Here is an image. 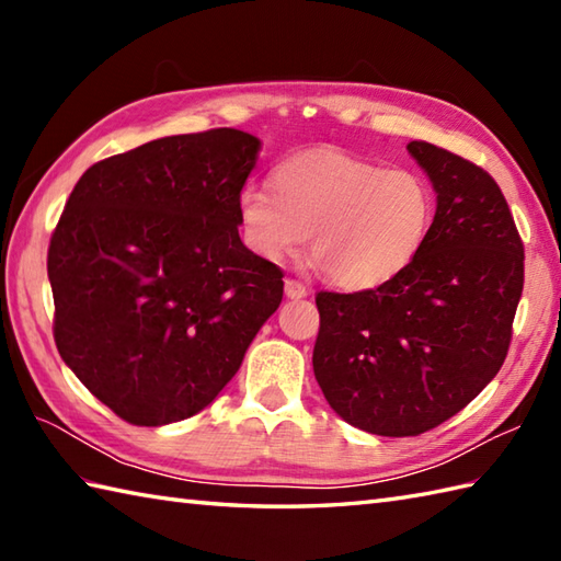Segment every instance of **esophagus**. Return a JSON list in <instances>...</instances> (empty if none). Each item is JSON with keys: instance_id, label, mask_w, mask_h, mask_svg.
I'll list each match as a JSON object with an SVG mask.
<instances>
[{"instance_id": "34e87169", "label": "esophagus", "mask_w": 561, "mask_h": 561, "mask_svg": "<svg viewBox=\"0 0 561 561\" xmlns=\"http://www.w3.org/2000/svg\"><path fill=\"white\" fill-rule=\"evenodd\" d=\"M284 294H287V299H304V296H308V289L299 279H287L284 282Z\"/></svg>"}]
</instances>
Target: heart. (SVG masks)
Returning <instances> with one entry per match:
<instances>
[{
  "label": "heart",
  "mask_w": 561,
  "mask_h": 561,
  "mask_svg": "<svg viewBox=\"0 0 561 561\" xmlns=\"http://www.w3.org/2000/svg\"><path fill=\"white\" fill-rule=\"evenodd\" d=\"M236 214L250 253L277 262L311 241L316 265L335 287L368 291L422 253L436 199L416 171L325 149L282 161L272 187L243 185Z\"/></svg>",
  "instance_id": "b5f03b06"
}]
</instances>
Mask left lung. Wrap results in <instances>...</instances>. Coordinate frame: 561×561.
I'll return each mask as SVG.
<instances>
[{
  "instance_id": "obj_1",
  "label": "left lung",
  "mask_w": 561,
  "mask_h": 561,
  "mask_svg": "<svg viewBox=\"0 0 561 561\" xmlns=\"http://www.w3.org/2000/svg\"><path fill=\"white\" fill-rule=\"evenodd\" d=\"M436 193L434 229L400 277L320 291L313 374L344 422L416 436L458 414L502 368L523 291L514 217L480 165L410 141Z\"/></svg>"
}]
</instances>
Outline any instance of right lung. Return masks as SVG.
Listing matches in <instances>:
<instances>
[{"instance_id": "obj_1", "label": "right lung", "mask_w": 561, "mask_h": 561, "mask_svg": "<svg viewBox=\"0 0 561 561\" xmlns=\"http://www.w3.org/2000/svg\"><path fill=\"white\" fill-rule=\"evenodd\" d=\"M257 151L233 127L163 137L93 163L71 190L47 250L55 344L129 424L205 410L282 304V270L238 236Z\"/></svg>"}]
</instances>
